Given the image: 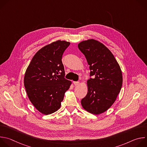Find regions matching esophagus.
Here are the masks:
<instances>
[{"instance_id":"1","label":"esophagus","mask_w":147,"mask_h":147,"mask_svg":"<svg viewBox=\"0 0 147 147\" xmlns=\"http://www.w3.org/2000/svg\"><path fill=\"white\" fill-rule=\"evenodd\" d=\"M73 84L75 86H77L79 84V82L78 81H73Z\"/></svg>"}]
</instances>
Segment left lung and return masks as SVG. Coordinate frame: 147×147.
Listing matches in <instances>:
<instances>
[{
    "mask_svg": "<svg viewBox=\"0 0 147 147\" xmlns=\"http://www.w3.org/2000/svg\"><path fill=\"white\" fill-rule=\"evenodd\" d=\"M90 66L88 92L81 99L83 108L99 115L107 111L116 100L123 83L120 67L112 52L94 39L82 41L78 45Z\"/></svg>",
    "mask_w": 147,
    "mask_h": 147,
    "instance_id": "1",
    "label": "left lung"
}]
</instances>
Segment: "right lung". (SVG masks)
Here are the masks:
<instances>
[{"label":"right lung","mask_w":147,"mask_h":147,"mask_svg":"<svg viewBox=\"0 0 147 147\" xmlns=\"http://www.w3.org/2000/svg\"><path fill=\"white\" fill-rule=\"evenodd\" d=\"M57 40L39 50L32 57L25 73L24 82L28 97L40 113L57 111L71 82L65 78L61 58L70 45Z\"/></svg>","instance_id":"1"}]
</instances>
